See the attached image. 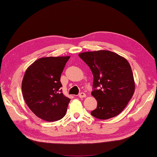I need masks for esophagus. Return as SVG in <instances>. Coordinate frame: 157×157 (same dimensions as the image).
<instances>
[{
    "label": "esophagus",
    "mask_w": 157,
    "mask_h": 157,
    "mask_svg": "<svg viewBox=\"0 0 157 157\" xmlns=\"http://www.w3.org/2000/svg\"><path fill=\"white\" fill-rule=\"evenodd\" d=\"M86 96V94L84 93H81L79 94V97H80V98H85Z\"/></svg>",
    "instance_id": "34e87169"
}]
</instances>
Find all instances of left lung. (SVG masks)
Returning a JSON list of instances; mask_svg holds the SVG:
<instances>
[{
  "mask_svg": "<svg viewBox=\"0 0 157 157\" xmlns=\"http://www.w3.org/2000/svg\"><path fill=\"white\" fill-rule=\"evenodd\" d=\"M79 56L93 74L91 94L97 101V106L91 115L101 120L115 117L127 105L135 92L129 63L124 57L108 50L82 52Z\"/></svg>",
  "mask_w": 157,
  "mask_h": 157,
  "instance_id": "8db88e82",
  "label": "left lung"
}]
</instances>
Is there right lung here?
<instances>
[{
    "mask_svg": "<svg viewBox=\"0 0 157 157\" xmlns=\"http://www.w3.org/2000/svg\"><path fill=\"white\" fill-rule=\"evenodd\" d=\"M70 56L43 57L28 67L21 82L24 101L42 120L54 122L63 118L70 99L61 93L60 75Z\"/></svg>",
    "mask_w": 157,
    "mask_h": 157,
    "instance_id": "obj_1",
    "label": "right lung"
}]
</instances>
